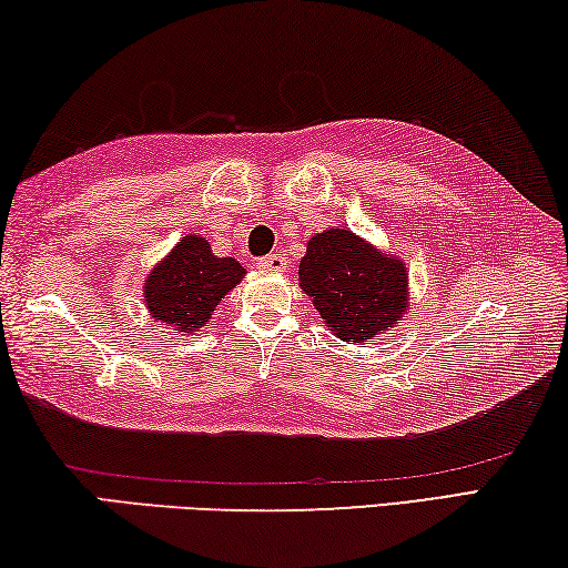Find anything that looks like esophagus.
Wrapping results in <instances>:
<instances>
[{
    "instance_id": "1",
    "label": "esophagus",
    "mask_w": 568,
    "mask_h": 568,
    "mask_svg": "<svg viewBox=\"0 0 568 568\" xmlns=\"http://www.w3.org/2000/svg\"><path fill=\"white\" fill-rule=\"evenodd\" d=\"M258 268H262V272H284L286 256L282 254V251H274V254L258 258Z\"/></svg>"
}]
</instances>
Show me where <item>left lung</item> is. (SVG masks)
I'll return each instance as SVG.
<instances>
[{
	"instance_id": "obj_1",
	"label": "left lung",
	"mask_w": 568,
	"mask_h": 568,
	"mask_svg": "<svg viewBox=\"0 0 568 568\" xmlns=\"http://www.w3.org/2000/svg\"><path fill=\"white\" fill-rule=\"evenodd\" d=\"M300 286L334 337L347 345L389 332L410 310L403 258L339 226L306 241Z\"/></svg>"
}]
</instances>
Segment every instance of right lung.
<instances>
[{"label":"right lung","instance_id":"obj_1","mask_svg":"<svg viewBox=\"0 0 568 568\" xmlns=\"http://www.w3.org/2000/svg\"><path fill=\"white\" fill-rule=\"evenodd\" d=\"M244 274L234 256H216L206 239L185 234L145 276V310L173 329L201 332Z\"/></svg>","mask_w":568,"mask_h":568}]
</instances>
